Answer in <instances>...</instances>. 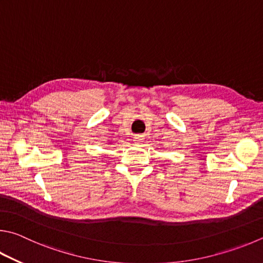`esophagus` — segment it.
I'll return each mask as SVG.
<instances>
[{
	"label": "esophagus",
	"mask_w": 263,
	"mask_h": 263,
	"mask_svg": "<svg viewBox=\"0 0 263 263\" xmlns=\"http://www.w3.org/2000/svg\"><path fill=\"white\" fill-rule=\"evenodd\" d=\"M144 136H140V135H136V136H133V141L136 142V144H141L142 141H144Z\"/></svg>",
	"instance_id": "1"
}]
</instances>
